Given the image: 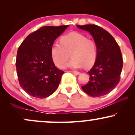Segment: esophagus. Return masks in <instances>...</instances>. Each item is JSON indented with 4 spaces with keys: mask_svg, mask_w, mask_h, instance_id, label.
I'll list each match as a JSON object with an SVG mask.
<instances>
[{
    "mask_svg": "<svg viewBox=\"0 0 135 135\" xmlns=\"http://www.w3.org/2000/svg\"><path fill=\"white\" fill-rule=\"evenodd\" d=\"M72 74H75V75H79L80 73L79 72H77V71H70Z\"/></svg>",
    "mask_w": 135,
    "mask_h": 135,
    "instance_id": "34e87169",
    "label": "esophagus"
}]
</instances>
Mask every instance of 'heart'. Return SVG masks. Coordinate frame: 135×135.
<instances>
[{
	"mask_svg": "<svg viewBox=\"0 0 135 135\" xmlns=\"http://www.w3.org/2000/svg\"><path fill=\"white\" fill-rule=\"evenodd\" d=\"M70 54L72 58L69 63L70 67H91L97 58V44L83 34L72 32L63 35L60 43H55L51 48L52 61L60 69L66 67Z\"/></svg>",
	"mask_w": 135,
	"mask_h": 135,
	"instance_id": "b5f03b06",
	"label": "heart"
}]
</instances>
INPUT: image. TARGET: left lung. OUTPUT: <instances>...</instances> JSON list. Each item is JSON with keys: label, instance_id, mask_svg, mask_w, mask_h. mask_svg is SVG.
I'll use <instances>...</instances> for the list:
<instances>
[{"label": "left lung", "instance_id": "left-lung-1", "mask_svg": "<svg viewBox=\"0 0 135 135\" xmlns=\"http://www.w3.org/2000/svg\"><path fill=\"white\" fill-rule=\"evenodd\" d=\"M79 28L89 32L98 48L97 60L88 72L89 80L83 90L92 97L105 95L119 83L123 60L120 47L107 31L96 25H77Z\"/></svg>", "mask_w": 135, "mask_h": 135}]
</instances>
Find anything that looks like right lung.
<instances>
[{
    "label": "right lung",
    "instance_id": "1",
    "mask_svg": "<svg viewBox=\"0 0 135 135\" xmlns=\"http://www.w3.org/2000/svg\"><path fill=\"white\" fill-rule=\"evenodd\" d=\"M69 25L45 26L30 33L20 46L16 66L20 86L29 95L44 98L58 88L64 72L55 66L51 48Z\"/></svg>",
    "mask_w": 135,
    "mask_h": 135
}]
</instances>
